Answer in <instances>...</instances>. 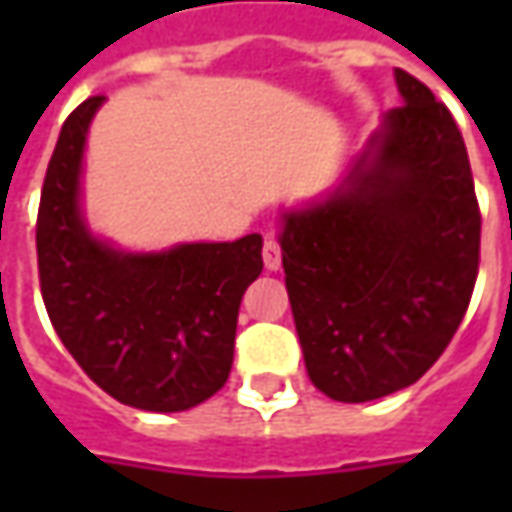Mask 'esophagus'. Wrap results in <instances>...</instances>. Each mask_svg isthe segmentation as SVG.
Instances as JSON below:
<instances>
[{
    "label": "esophagus",
    "mask_w": 512,
    "mask_h": 512,
    "mask_svg": "<svg viewBox=\"0 0 512 512\" xmlns=\"http://www.w3.org/2000/svg\"><path fill=\"white\" fill-rule=\"evenodd\" d=\"M262 259H265L267 270H279V267H282V247H279V239H276V233H267V236H265Z\"/></svg>",
    "instance_id": "esophagus-1"
}]
</instances>
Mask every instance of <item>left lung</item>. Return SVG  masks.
<instances>
[{
    "instance_id": "obj_1",
    "label": "left lung",
    "mask_w": 512,
    "mask_h": 512,
    "mask_svg": "<svg viewBox=\"0 0 512 512\" xmlns=\"http://www.w3.org/2000/svg\"><path fill=\"white\" fill-rule=\"evenodd\" d=\"M404 105L322 205L285 213L282 265L310 382L373 402L419 382L462 325L482 213L462 130L396 70Z\"/></svg>"
}]
</instances>
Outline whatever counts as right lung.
Returning <instances> with one entry per match:
<instances>
[{
  "instance_id": "obj_1",
  "label": "right lung",
  "mask_w": 512,
  "mask_h": 512,
  "mask_svg": "<svg viewBox=\"0 0 512 512\" xmlns=\"http://www.w3.org/2000/svg\"><path fill=\"white\" fill-rule=\"evenodd\" d=\"M102 99L70 113L50 156L36 219L42 299L70 356L108 396L153 413L190 410L230 376L239 305L262 273V236L165 253H122L93 239L79 213V170Z\"/></svg>"
}]
</instances>
